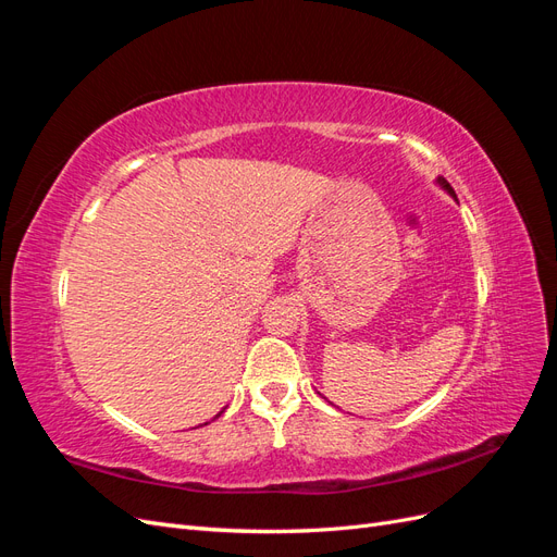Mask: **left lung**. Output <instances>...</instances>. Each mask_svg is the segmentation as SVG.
I'll list each match as a JSON object with an SVG mask.
<instances>
[{
	"instance_id": "obj_1",
	"label": "left lung",
	"mask_w": 557,
	"mask_h": 557,
	"mask_svg": "<svg viewBox=\"0 0 557 557\" xmlns=\"http://www.w3.org/2000/svg\"><path fill=\"white\" fill-rule=\"evenodd\" d=\"M436 183H440V185H442V188H444V190H446V193H448V195H450V197L455 199V193H453V188H450V183H448L446 178H442V176H440V178H436Z\"/></svg>"
}]
</instances>
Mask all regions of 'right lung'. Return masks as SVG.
I'll use <instances>...</instances> for the list:
<instances>
[{"mask_svg":"<svg viewBox=\"0 0 557 557\" xmlns=\"http://www.w3.org/2000/svg\"><path fill=\"white\" fill-rule=\"evenodd\" d=\"M221 413H223V411H221ZM221 413H218V416H221ZM218 416H215V418H218Z\"/></svg>","mask_w":557,"mask_h":557,"instance_id":"1","label":"right lung"}]
</instances>
